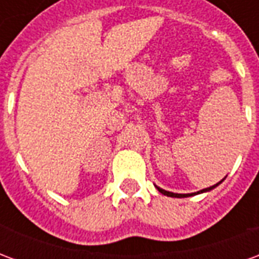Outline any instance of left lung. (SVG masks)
<instances>
[{
	"mask_svg": "<svg viewBox=\"0 0 259 259\" xmlns=\"http://www.w3.org/2000/svg\"><path fill=\"white\" fill-rule=\"evenodd\" d=\"M219 183H222V180L219 182ZM219 183H217V185H213L211 186V187H208V189H202V190L200 191H197V193H191V194H178V193H170V191H166V190H163V189H161V187H158V186H155L158 189V191L159 193H162L163 195H168V197H178V198H182V197H190V195H194V194H200V193H205V191H209L212 190V189H215Z\"/></svg>",
	"mask_w": 259,
	"mask_h": 259,
	"instance_id": "obj_1",
	"label": "left lung"
}]
</instances>
